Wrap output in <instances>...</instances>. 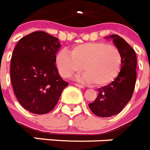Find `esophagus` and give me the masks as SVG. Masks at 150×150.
I'll use <instances>...</instances> for the list:
<instances>
[{"instance_id": "1", "label": "esophagus", "mask_w": 150, "mask_h": 150, "mask_svg": "<svg viewBox=\"0 0 150 150\" xmlns=\"http://www.w3.org/2000/svg\"><path fill=\"white\" fill-rule=\"evenodd\" d=\"M74 85L77 87H80V88H83V86L81 84H79V83H74Z\"/></svg>"}]
</instances>
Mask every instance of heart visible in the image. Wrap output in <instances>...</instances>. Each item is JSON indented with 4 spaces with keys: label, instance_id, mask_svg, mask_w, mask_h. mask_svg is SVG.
<instances>
[{
    "label": "heart",
    "instance_id": "heart-1",
    "mask_svg": "<svg viewBox=\"0 0 150 150\" xmlns=\"http://www.w3.org/2000/svg\"><path fill=\"white\" fill-rule=\"evenodd\" d=\"M56 64L64 78L78 74L83 67L85 73L78 78L102 87L117 78L122 66V56L118 48L108 43L87 42L74 46L70 55L60 51L56 55Z\"/></svg>",
    "mask_w": 150,
    "mask_h": 150
}]
</instances>
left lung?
Returning a JSON list of instances; mask_svg holds the SVG:
<instances>
[{"label":"left lung","mask_w":150,"mask_h":150,"mask_svg":"<svg viewBox=\"0 0 150 150\" xmlns=\"http://www.w3.org/2000/svg\"><path fill=\"white\" fill-rule=\"evenodd\" d=\"M105 39H112L122 56L121 71L110 84L98 90V96L89 108L94 115L107 118L118 114L131 100L136 81L137 58L135 50L118 35H111Z\"/></svg>","instance_id":"obj_1"}]
</instances>
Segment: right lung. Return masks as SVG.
Instances as JSON below:
<instances>
[{"label": "right lung", "mask_w": 150, "mask_h": 150, "mask_svg": "<svg viewBox=\"0 0 150 150\" xmlns=\"http://www.w3.org/2000/svg\"><path fill=\"white\" fill-rule=\"evenodd\" d=\"M59 39L45 32H35L17 43L11 60V80L20 105L30 112L52 111L68 83L56 67Z\"/></svg>", "instance_id": "right-lung-1"}]
</instances>
